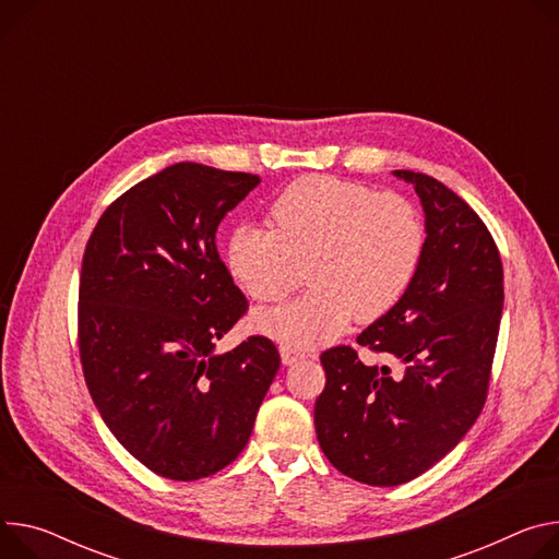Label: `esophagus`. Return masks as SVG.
Wrapping results in <instances>:
<instances>
[{
	"instance_id": "34e87169",
	"label": "esophagus",
	"mask_w": 559,
	"mask_h": 559,
	"mask_svg": "<svg viewBox=\"0 0 559 559\" xmlns=\"http://www.w3.org/2000/svg\"><path fill=\"white\" fill-rule=\"evenodd\" d=\"M281 357H283V364H285V366H294L296 361L306 359L308 354L302 352V349H296L294 345H281Z\"/></svg>"
}]
</instances>
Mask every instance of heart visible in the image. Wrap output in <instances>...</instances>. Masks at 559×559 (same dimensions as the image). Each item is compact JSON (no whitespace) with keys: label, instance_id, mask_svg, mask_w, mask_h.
Segmentation results:
<instances>
[{"label":"heart","instance_id":"heart-1","mask_svg":"<svg viewBox=\"0 0 559 559\" xmlns=\"http://www.w3.org/2000/svg\"><path fill=\"white\" fill-rule=\"evenodd\" d=\"M272 229L240 225L227 242V267L259 302H274L302 278L310 289L257 325L289 345L334 338L354 317L370 323L411 289L426 247L421 214L392 191L334 176L287 185L270 207Z\"/></svg>","mask_w":559,"mask_h":559}]
</instances>
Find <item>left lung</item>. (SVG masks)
I'll return each instance as SVG.
<instances>
[{"label":"left lung","instance_id":"8db88e82","mask_svg":"<svg viewBox=\"0 0 559 559\" xmlns=\"http://www.w3.org/2000/svg\"><path fill=\"white\" fill-rule=\"evenodd\" d=\"M426 212L419 272L399 306L357 343L399 361L366 366L349 345L321 354L325 390L314 405L330 464L368 486H399L445 456L481 415L497 347L503 270L468 202L443 182L394 171Z\"/></svg>","mask_w":559,"mask_h":559}]
</instances>
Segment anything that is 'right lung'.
I'll list each match as a JSON object with an SVG mask.
<instances>
[{
    "instance_id": "1",
    "label": "right lung",
    "mask_w": 559,
    "mask_h": 559,
    "mask_svg": "<svg viewBox=\"0 0 559 559\" xmlns=\"http://www.w3.org/2000/svg\"><path fill=\"white\" fill-rule=\"evenodd\" d=\"M259 176L178 163L99 216L82 259L78 347L86 388L116 439L160 477L231 464L278 372L272 338L214 352L249 302L216 247Z\"/></svg>"
}]
</instances>
